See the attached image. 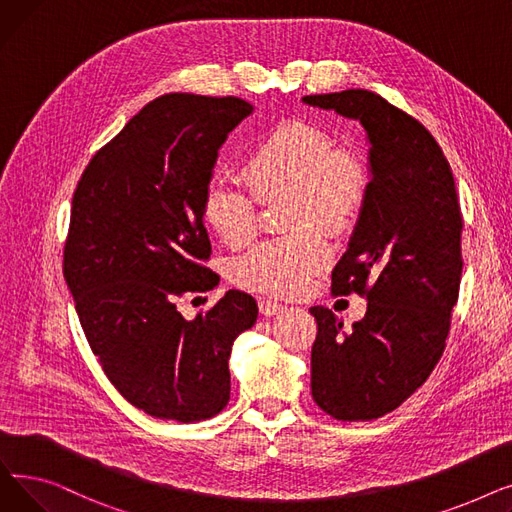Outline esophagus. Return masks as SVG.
Segmentation results:
<instances>
[{
    "mask_svg": "<svg viewBox=\"0 0 512 512\" xmlns=\"http://www.w3.org/2000/svg\"><path fill=\"white\" fill-rule=\"evenodd\" d=\"M284 309H286V307L280 305V303H276V301H261V303H259V311H261V315H265V317L280 315Z\"/></svg>",
    "mask_w": 512,
    "mask_h": 512,
    "instance_id": "obj_1",
    "label": "esophagus"
}]
</instances>
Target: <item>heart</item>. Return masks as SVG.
<instances>
[{
  "instance_id": "1",
  "label": "heart",
  "mask_w": 512,
  "mask_h": 512,
  "mask_svg": "<svg viewBox=\"0 0 512 512\" xmlns=\"http://www.w3.org/2000/svg\"><path fill=\"white\" fill-rule=\"evenodd\" d=\"M240 174L261 199L294 193V228L317 222L330 232L344 230L357 218L369 191L365 157L351 147H334L326 130L305 122L276 126L251 151ZM250 192L238 180L215 178L203 193L201 218L228 247L247 245L257 232V201ZM326 261L324 238L305 228L261 242L236 261L234 278L242 288L294 297L309 286Z\"/></svg>"
}]
</instances>
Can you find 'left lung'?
<instances>
[{
	"mask_svg": "<svg viewBox=\"0 0 512 512\" xmlns=\"http://www.w3.org/2000/svg\"><path fill=\"white\" fill-rule=\"evenodd\" d=\"M305 105L357 120L369 145V191L336 294H367L351 332L328 307H311L317 336L311 394L328 415L371 421L400 407L434 371L461 286V209L448 161L415 118L363 89L307 95Z\"/></svg>",
	"mask_w": 512,
	"mask_h": 512,
	"instance_id": "8db88e82",
	"label": "left lung"
}]
</instances>
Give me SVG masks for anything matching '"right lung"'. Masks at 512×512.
Here are the masks:
<instances>
[{
    "label": "right lung",
    "mask_w": 512,
    "mask_h": 512,
    "mask_svg": "<svg viewBox=\"0 0 512 512\" xmlns=\"http://www.w3.org/2000/svg\"><path fill=\"white\" fill-rule=\"evenodd\" d=\"M253 114L238 97L168 93L101 147L72 199L64 278L80 326L118 392L157 419L195 423L230 400L232 344L257 321L228 290L184 319L186 292L218 284L201 201L228 134Z\"/></svg>",
    "instance_id": "add662e5"
}]
</instances>
